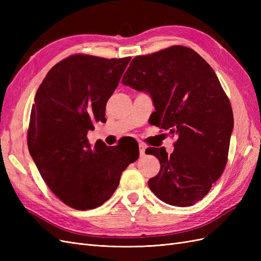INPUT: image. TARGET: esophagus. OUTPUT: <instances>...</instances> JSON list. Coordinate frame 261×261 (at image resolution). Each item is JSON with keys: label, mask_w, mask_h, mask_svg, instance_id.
Wrapping results in <instances>:
<instances>
[{"label": "esophagus", "mask_w": 261, "mask_h": 261, "mask_svg": "<svg viewBox=\"0 0 261 261\" xmlns=\"http://www.w3.org/2000/svg\"><path fill=\"white\" fill-rule=\"evenodd\" d=\"M138 147H139V153H140V155H144L145 151H146V147L143 144H139Z\"/></svg>", "instance_id": "obj_1"}]
</instances>
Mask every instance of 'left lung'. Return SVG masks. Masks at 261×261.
I'll return each instance as SVG.
<instances>
[{"label": "left lung", "instance_id": "left-lung-1", "mask_svg": "<svg viewBox=\"0 0 261 261\" xmlns=\"http://www.w3.org/2000/svg\"><path fill=\"white\" fill-rule=\"evenodd\" d=\"M122 83L150 93L153 125L177 135L170 155L164 148L146 149L160 161L149 188L172 206H193L223 173L234 125L216 73L193 49L172 45L133 59Z\"/></svg>", "mask_w": 261, "mask_h": 261}]
</instances>
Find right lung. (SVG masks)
I'll return each instance as SVG.
<instances>
[{"instance_id": "add662e5", "label": "right lung", "mask_w": 261, "mask_h": 261, "mask_svg": "<svg viewBox=\"0 0 261 261\" xmlns=\"http://www.w3.org/2000/svg\"><path fill=\"white\" fill-rule=\"evenodd\" d=\"M130 58L74 54L55 64L39 86L27 133L29 152L55 196L76 210L103 204L136 161V146L108 147L87 138L106 120V106Z\"/></svg>"}]
</instances>
